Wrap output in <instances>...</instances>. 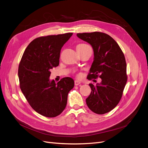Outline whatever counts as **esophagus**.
<instances>
[{
    "mask_svg": "<svg viewBox=\"0 0 148 148\" xmlns=\"http://www.w3.org/2000/svg\"><path fill=\"white\" fill-rule=\"evenodd\" d=\"M80 84H81V83H80V82L78 81V80H75V82H74V84H75V86H78V85Z\"/></svg>",
    "mask_w": 148,
    "mask_h": 148,
    "instance_id": "34e87169",
    "label": "esophagus"
}]
</instances>
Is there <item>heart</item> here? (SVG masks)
I'll list each match as a JSON object with an SVG mask.
<instances>
[{
	"label": "heart",
	"instance_id": "obj_1",
	"mask_svg": "<svg viewBox=\"0 0 148 148\" xmlns=\"http://www.w3.org/2000/svg\"><path fill=\"white\" fill-rule=\"evenodd\" d=\"M84 46H88L87 45H85V44H79V45H78L77 46V47H84Z\"/></svg>",
	"mask_w": 148,
	"mask_h": 148
}]
</instances>
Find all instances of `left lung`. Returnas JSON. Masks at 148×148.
I'll return each mask as SVG.
<instances>
[{"mask_svg": "<svg viewBox=\"0 0 148 148\" xmlns=\"http://www.w3.org/2000/svg\"><path fill=\"white\" fill-rule=\"evenodd\" d=\"M77 36L93 49L94 60L87 78L101 79L96 86L89 84L91 92L86 99L87 105L95 113H108L119 103L127 82L125 56L118 44L106 34L94 32Z\"/></svg>", "mask_w": 148, "mask_h": 148, "instance_id": "8db88e82", "label": "left lung"}]
</instances>
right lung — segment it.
<instances>
[{
	"mask_svg": "<svg viewBox=\"0 0 148 148\" xmlns=\"http://www.w3.org/2000/svg\"><path fill=\"white\" fill-rule=\"evenodd\" d=\"M73 33L39 37L28 45L19 65L21 90L32 108L47 117H54L65 109L74 79L64 77L58 83L50 80L51 69L59 65L62 47Z\"/></svg>",
	"mask_w": 148,
	"mask_h": 148,
	"instance_id": "1",
	"label": "right lung"
}]
</instances>
